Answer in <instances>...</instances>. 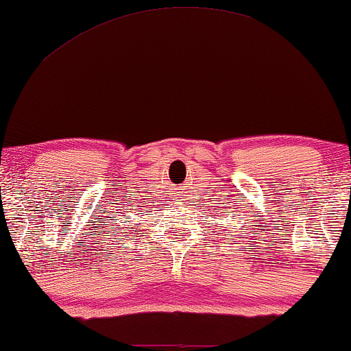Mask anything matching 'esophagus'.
<instances>
[{
  "mask_svg": "<svg viewBox=\"0 0 351 351\" xmlns=\"http://www.w3.org/2000/svg\"><path fill=\"white\" fill-rule=\"evenodd\" d=\"M177 191H180V192H179V195L185 197V193H187V185H182V187H180V189H177Z\"/></svg>",
  "mask_w": 351,
  "mask_h": 351,
  "instance_id": "1",
  "label": "esophagus"
}]
</instances>
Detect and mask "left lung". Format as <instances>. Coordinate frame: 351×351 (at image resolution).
Wrapping results in <instances>:
<instances>
[{
  "label": "left lung",
  "mask_w": 351,
  "mask_h": 351,
  "mask_svg": "<svg viewBox=\"0 0 351 351\" xmlns=\"http://www.w3.org/2000/svg\"><path fill=\"white\" fill-rule=\"evenodd\" d=\"M240 220H241V218H240Z\"/></svg>",
  "instance_id": "left-lung-1"
}]
</instances>
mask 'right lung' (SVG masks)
I'll list each match as a JSON object with an SVG mask.
<instances>
[{
	"instance_id": "obj_1",
	"label": "right lung",
	"mask_w": 351,
	"mask_h": 351,
	"mask_svg": "<svg viewBox=\"0 0 351 351\" xmlns=\"http://www.w3.org/2000/svg\"><path fill=\"white\" fill-rule=\"evenodd\" d=\"M125 223H127L126 226L123 223V225H118V226H117V230H119L118 233L125 232V228H131V232H138V228H136V226H133V225H139V223H133V225H131L130 221H125ZM117 230H114V232H117ZM113 234H114V233H113ZM117 240H121V238H117Z\"/></svg>"
}]
</instances>
